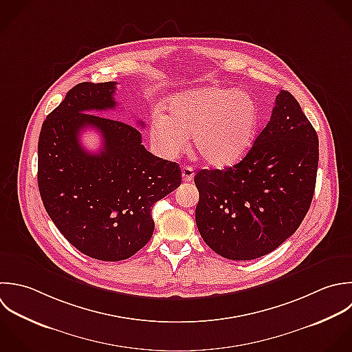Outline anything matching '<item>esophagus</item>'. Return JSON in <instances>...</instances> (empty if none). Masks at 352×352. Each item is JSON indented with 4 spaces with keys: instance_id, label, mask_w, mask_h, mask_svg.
Wrapping results in <instances>:
<instances>
[{
    "instance_id": "obj_1",
    "label": "esophagus",
    "mask_w": 352,
    "mask_h": 352,
    "mask_svg": "<svg viewBox=\"0 0 352 352\" xmlns=\"http://www.w3.org/2000/svg\"><path fill=\"white\" fill-rule=\"evenodd\" d=\"M193 177H195L193 167L186 166V167H184V168H182V179H184L185 182H190V181L193 179Z\"/></svg>"
}]
</instances>
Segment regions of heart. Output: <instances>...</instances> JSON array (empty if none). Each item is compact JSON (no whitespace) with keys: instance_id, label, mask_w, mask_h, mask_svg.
<instances>
[{"instance_id":"heart-1","label":"heart","mask_w":352,"mask_h":352,"mask_svg":"<svg viewBox=\"0 0 352 352\" xmlns=\"http://www.w3.org/2000/svg\"><path fill=\"white\" fill-rule=\"evenodd\" d=\"M168 115L155 111L151 118V141L156 151L175 159L189 144L212 167H228L251 149L259 129L255 98L233 89L217 86L192 89L167 101Z\"/></svg>"}]
</instances>
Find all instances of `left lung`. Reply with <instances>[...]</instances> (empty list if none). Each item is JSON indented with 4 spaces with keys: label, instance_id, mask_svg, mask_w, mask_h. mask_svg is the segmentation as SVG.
<instances>
[{
    "label": "left lung",
    "instance_id": "8db88e82",
    "mask_svg": "<svg viewBox=\"0 0 352 352\" xmlns=\"http://www.w3.org/2000/svg\"><path fill=\"white\" fill-rule=\"evenodd\" d=\"M318 135L285 90L270 122L244 159L223 170H200L196 225L204 243L230 261L267 255L305 219L316 190Z\"/></svg>",
    "mask_w": 352,
    "mask_h": 352
}]
</instances>
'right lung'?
Returning <instances> with one entry per match:
<instances>
[{
	"label": "right lung",
	"mask_w": 352,
	"mask_h": 352,
	"mask_svg": "<svg viewBox=\"0 0 352 352\" xmlns=\"http://www.w3.org/2000/svg\"><path fill=\"white\" fill-rule=\"evenodd\" d=\"M115 90L116 82L78 83L47 115L38 140V188L47 215L78 251L104 262L124 261L146 245L153 204L182 179L179 164L148 152L135 127L89 113L113 109ZM87 126L102 133L98 154L78 142Z\"/></svg>",
	"instance_id": "right-lung-1"
}]
</instances>
